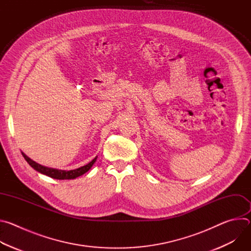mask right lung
Masks as SVG:
<instances>
[{
  "mask_svg": "<svg viewBox=\"0 0 251 251\" xmlns=\"http://www.w3.org/2000/svg\"><path fill=\"white\" fill-rule=\"evenodd\" d=\"M23 157L25 158V160L28 163V165L33 168L35 171H38L44 175H47L52 178H56V180H71V178H75L83 174H85L87 171H89L91 169V167L93 166V164L95 163L97 157H95L90 163H88L85 166H82L78 169L75 170H70V171H64V170H57V169H52V168H48L45 166H42L38 163H35L34 161H32L31 159H29L25 154H24L22 152Z\"/></svg>",
  "mask_w": 251,
  "mask_h": 251,
  "instance_id": "1",
  "label": "right lung"
}]
</instances>
